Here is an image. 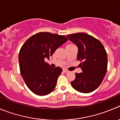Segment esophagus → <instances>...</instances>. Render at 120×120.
<instances>
[{
	"instance_id": "obj_1",
	"label": "esophagus",
	"mask_w": 120,
	"mask_h": 120,
	"mask_svg": "<svg viewBox=\"0 0 120 120\" xmlns=\"http://www.w3.org/2000/svg\"><path fill=\"white\" fill-rule=\"evenodd\" d=\"M63 71L65 73H67V72H68V71L67 70V69H63Z\"/></svg>"
}]
</instances>
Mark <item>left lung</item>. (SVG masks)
<instances>
[{
	"label": "left lung",
	"instance_id": "8db88e82",
	"mask_svg": "<svg viewBox=\"0 0 120 120\" xmlns=\"http://www.w3.org/2000/svg\"><path fill=\"white\" fill-rule=\"evenodd\" d=\"M68 38L78 47L77 59L82 71L75 74L71 85L75 90L90 93L100 85L107 70V54L99 40L85 33L68 35Z\"/></svg>",
	"mask_w": 120,
	"mask_h": 120
}]
</instances>
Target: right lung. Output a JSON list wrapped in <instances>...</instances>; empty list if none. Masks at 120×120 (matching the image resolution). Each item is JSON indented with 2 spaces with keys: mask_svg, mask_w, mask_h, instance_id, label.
Instances as JSON below:
<instances>
[{
  "mask_svg": "<svg viewBox=\"0 0 120 120\" xmlns=\"http://www.w3.org/2000/svg\"><path fill=\"white\" fill-rule=\"evenodd\" d=\"M68 41L63 35L40 32L24 43L19 53L20 74L29 90L38 95H45L54 90L62 71L45 62L55 51Z\"/></svg>",
  "mask_w": 120,
  "mask_h": 120,
  "instance_id": "1",
  "label": "right lung"
}]
</instances>
